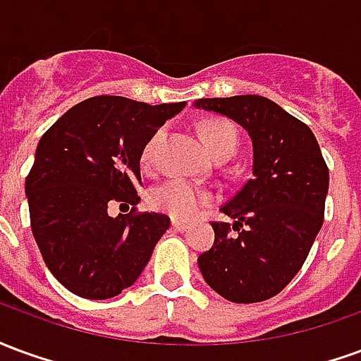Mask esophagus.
Segmentation results:
<instances>
[{"instance_id":"obj_1","label":"esophagus","mask_w":361,"mask_h":361,"mask_svg":"<svg viewBox=\"0 0 361 361\" xmlns=\"http://www.w3.org/2000/svg\"><path fill=\"white\" fill-rule=\"evenodd\" d=\"M172 228L176 230V232H185V230L189 228V224L181 222V220H172Z\"/></svg>"}]
</instances>
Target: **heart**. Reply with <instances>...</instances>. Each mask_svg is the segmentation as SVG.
Returning <instances> with one entry per match:
<instances>
[{
	"label": "heart",
	"mask_w": 361,
	"mask_h": 361,
	"mask_svg": "<svg viewBox=\"0 0 361 361\" xmlns=\"http://www.w3.org/2000/svg\"><path fill=\"white\" fill-rule=\"evenodd\" d=\"M199 133H201L204 147L214 158L222 157V154L232 157L238 149V131L228 119H204L199 126ZM162 137H164V131H157L142 147L141 162L145 168H150L154 162V152H157V147L162 141ZM211 193L207 189L185 180L166 181L150 193V204L157 211L164 212L176 220L195 219L204 204L211 203Z\"/></svg>",
	"instance_id": "obj_1"
}]
</instances>
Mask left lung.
<instances>
[{
  "label": "left lung",
  "mask_w": 361,
  "mask_h": 361,
  "mask_svg": "<svg viewBox=\"0 0 361 361\" xmlns=\"http://www.w3.org/2000/svg\"><path fill=\"white\" fill-rule=\"evenodd\" d=\"M250 133L253 178L212 222L214 243L197 263L207 284L234 303L265 302L302 269L323 226L329 168L315 135L265 96L199 98Z\"/></svg>",
  "instance_id": "8db88e82"
}]
</instances>
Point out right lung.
Returning <instances> with one entry per match:
<instances>
[{
  "label": "right lung",
  "mask_w": 361,
  "mask_h": 361,
  "mask_svg": "<svg viewBox=\"0 0 361 361\" xmlns=\"http://www.w3.org/2000/svg\"><path fill=\"white\" fill-rule=\"evenodd\" d=\"M185 102L150 104L94 96L42 135L25 193L44 263L87 300L121 294L141 276L170 219L158 212L110 216L141 201V152Z\"/></svg>",
  "instance_id": "add662e5"
}]
</instances>
